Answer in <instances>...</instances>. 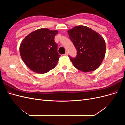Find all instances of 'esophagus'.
Returning <instances> with one entry per match:
<instances>
[{
    "label": "esophagus",
    "mask_w": 125,
    "mask_h": 125,
    "mask_svg": "<svg viewBox=\"0 0 125 125\" xmlns=\"http://www.w3.org/2000/svg\"><path fill=\"white\" fill-rule=\"evenodd\" d=\"M68 54V52H66L65 54H64V55H65V56H67Z\"/></svg>",
    "instance_id": "esophagus-1"
}]
</instances>
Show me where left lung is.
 <instances>
[{
  "instance_id": "obj_1",
  "label": "left lung",
  "mask_w": 125,
  "mask_h": 125,
  "mask_svg": "<svg viewBox=\"0 0 125 125\" xmlns=\"http://www.w3.org/2000/svg\"><path fill=\"white\" fill-rule=\"evenodd\" d=\"M69 39L77 51L76 57L69 55L73 65L83 72L96 70L105 55V42L103 37L83 25L76 26L68 31Z\"/></svg>"
}]
</instances>
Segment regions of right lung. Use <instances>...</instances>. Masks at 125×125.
Instances as JSON below:
<instances>
[{
  "label": "right lung",
  "instance_id": "1",
  "mask_svg": "<svg viewBox=\"0 0 125 125\" xmlns=\"http://www.w3.org/2000/svg\"><path fill=\"white\" fill-rule=\"evenodd\" d=\"M56 30L40 29L26 36L20 46L23 62L35 73L43 74L54 69L60 55L54 40Z\"/></svg>",
  "mask_w": 125,
  "mask_h": 125
}]
</instances>
